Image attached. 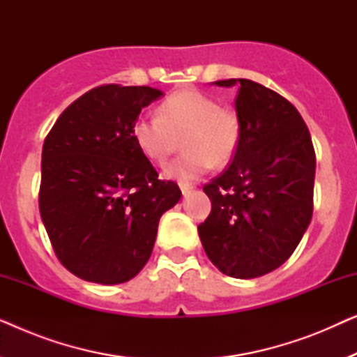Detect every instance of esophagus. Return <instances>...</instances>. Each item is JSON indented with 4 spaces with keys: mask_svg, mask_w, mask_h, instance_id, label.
Segmentation results:
<instances>
[{
    "mask_svg": "<svg viewBox=\"0 0 357 357\" xmlns=\"http://www.w3.org/2000/svg\"><path fill=\"white\" fill-rule=\"evenodd\" d=\"M180 190H182V193L185 195V197H187V195H190V192L193 190V187H192V185H188V183H180Z\"/></svg>",
    "mask_w": 357,
    "mask_h": 357,
    "instance_id": "esophagus-1",
    "label": "esophagus"
}]
</instances>
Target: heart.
Segmentation results:
<instances>
[{"label": "heart", "instance_id": "heart-1", "mask_svg": "<svg viewBox=\"0 0 357 357\" xmlns=\"http://www.w3.org/2000/svg\"><path fill=\"white\" fill-rule=\"evenodd\" d=\"M241 135L236 110L195 87L172 92L159 105V115H139L133 125L139 151L155 164L167 162L183 139L187 151L165 169L167 177L183 183L199 178L213 164L231 162Z\"/></svg>", "mask_w": 357, "mask_h": 357}]
</instances>
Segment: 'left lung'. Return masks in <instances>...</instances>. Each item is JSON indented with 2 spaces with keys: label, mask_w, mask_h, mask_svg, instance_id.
Masks as SVG:
<instances>
[{
  "label": "left lung",
  "mask_w": 357,
  "mask_h": 357,
  "mask_svg": "<svg viewBox=\"0 0 357 357\" xmlns=\"http://www.w3.org/2000/svg\"><path fill=\"white\" fill-rule=\"evenodd\" d=\"M238 87L237 154L203 187L211 213L198 226L203 248L224 275L252 280L281 266L299 245L314 211L315 151L294 105L250 79Z\"/></svg>",
  "instance_id": "8db88e82"
}]
</instances>
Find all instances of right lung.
<instances>
[{
  "mask_svg": "<svg viewBox=\"0 0 357 357\" xmlns=\"http://www.w3.org/2000/svg\"><path fill=\"white\" fill-rule=\"evenodd\" d=\"M160 96L148 86L94 87L47 135L38 208L58 260L81 280L120 284L138 275L160 216L182 197L133 138L141 109Z\"/></svg>",
  "mask_w": 357,
  "mask_h": 357,
  "instance_id": "right-lung-1",
  "label": "right lung"
}]
</instances>
